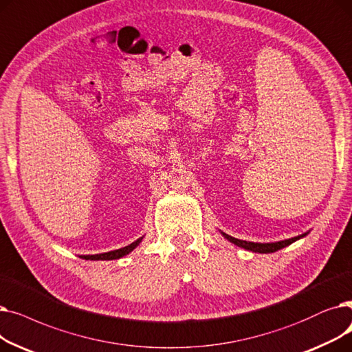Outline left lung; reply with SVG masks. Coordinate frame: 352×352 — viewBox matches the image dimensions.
Returning a JSON list of instances; mask_svg holds the SVG:
<instances>
[{
	"label": "left lung",
	"mask_w": 352,
	"mask_h": 352,
	"mask_svg": "<svg viewBox=\"0 0 352 352\" xmlns=\"http://www.w3.org/2000/svg\"><path fill=\"white\" fill-rule=\"evenodd\" d=\"M221 233H222V236L225 238V239H228L230 243H233V245H236V246H239V248H243V249H246V250H250V252H255V254H272V252H276V250H279V249H282V248H285V246H288V245H291L292 242H295V241H298V239H300V238H304V236H307L309 232H305V233H302V235H298V236H295V238H291V239H285V241H280V242H272V243H255V242H248V241H241V239H236V238H232V236H229V235H226L225 232H222V230H219Z\"/></svg>",
	"instance_id": "left-lung-1"
}]
</instances>
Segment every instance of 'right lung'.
<instances>
[{
    "label": "right lung",
    "mask_w": 352,
    "mask_h": 352,
    "mask_svg": "<svg viewBox=\"0 0 352 352\" xmlns=\"http://www.w3.org/2000/svg\"><path fill=\"white\" fill-rule=\"evenodd\" d=\"M143 236L139 238L138 241H135L133 243H130L129 246L120 248V249H116V250H110V252H104V254H98V255H78V258L81 259H90V261H111V259H120L126 255H129L133 249L136 246H139V243L142 242Z\"/></svg>",
    "instance_id": "add662e5"
}]
</instances>
